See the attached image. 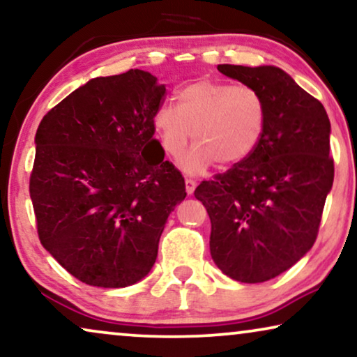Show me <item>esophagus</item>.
I'll use <instances>...</instances> for the list:
<instances>
[{"label":"esophagus","mask_w":357,"mask_h":357,"mask_svg":"<svg viewBox=\"0 0 357 357\" xmlns=\"http://www.w3.org/2000/svg\"><path fill=\"white\" fill-rule=\"evenodd\" d=\"M195 188H197V182L192 178H185V190H187L188 195H193Z\"/></svg>","instance_id":"34e87169"}]
</instances>
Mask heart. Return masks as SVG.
<instances>
[{"instance_id":"1","label":"heart","mask_w":357,"mask_h":357,"mask_svg":"<svg viewBox=\"0 0 357 357\" xmlns=\"http://www.w3.org/2000/svg\"><path fill=\"white\" fill-rule=\"evenodd\" d=\"M177 107L160 105L153 128L162 153L178 158L190 136L195 144L182 159L187 174L198 175L211 167L234 165L257 149L266 126V104L252 86L198 79L175 94Z\"/></svg>"}]
</instances>
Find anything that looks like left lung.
<instances>
[{
	"label": "left lung",
	"mask_w": 357,
	"mask_h": 357,
	"mask_svg": "<svg viewBox=\"0 0 357 357\" xmlns=\"http://www.w3.org/2000/svg\"><path fill=\"white\" fill-rule=\"evenodd\" d=\"M260 92L266 126L257 149L195 197L211 219L209 250L224 275L263 282L296 265L314 245L335 177L330 120L315 97L276 66L218 65Z\"/></svg>",
	"instance_id": "8db88e82"
}]
</instances>
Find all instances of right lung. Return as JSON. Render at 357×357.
Segmentation results:
<instances>
[{
  "label": "right lung",
  "mask_w": 357,
  "mask_h": 357,
  "mask_svg": "<svg viewBox=\"0 0 357 357\" xmlns=\"http://www.w3.org/2000/svg\"><path fill=\"white\" fill-rule=\"evenodd\" d=\"M164 96L165 86L143 70L94 77L38 125L29 183L38 238L86 284L143 280L169 214L187 197L182 174L154 139Z\"/></svg>",
  "instance_id": "add662e5"
}]
</instances>
